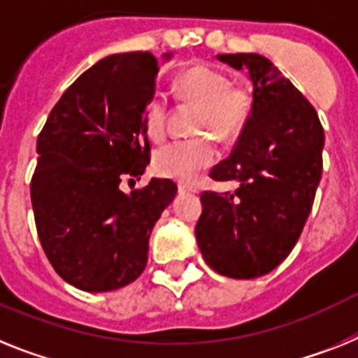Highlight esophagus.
Returning a JSON list of instances; mask_svg holds the SVG:
<instances>
[{"label":"esophagus","instance_id":"1","mask_svg":"<svg viewBox=\"0 0 358 358\" xmlns=\"http://www.w3.org/2000/svg\"><path fill=\"white\" fill-rule=\"evenodd\" d=\"M178 192L180 194H192V192H196V189L189 187V185H178Z\"/></svg>","mask_w":358,"mask_h":358}]
</instances>
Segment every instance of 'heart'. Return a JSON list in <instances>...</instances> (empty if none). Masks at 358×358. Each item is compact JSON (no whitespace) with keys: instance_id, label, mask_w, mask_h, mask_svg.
Returning <instances> with one entry per match:
<instances>
[{"instance_id":"obj_1","label":"heart","mask_w":358,"mask_h":358,"mask_svg":"<svg viewBox=\"0 0 358 358\" xmlns=\"http://www.w3.org/2000/svg\"><path fill=\"white\" fill-rule=\"evenodd\" d=\"M176 92L187 101L200 102L198 131L213 133L222 141H231L243 129L250 113L252 99L245 88L231 86L222 70L207 63H196L176 77ZM145 131L160 141L167 129V101L155 95L144 111ZM217 158L213 138L201 136L192 141H176L166 144L155 153L153 167L157 175L182 183L196 182Z\"/></svg>"}]
</instances>
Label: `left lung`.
<instances>
[{
  "instance_id": "8db88e82",
  "label": "left lung",
  "mask_w": 358,
  "mask_h": 358,
  "mask_svg": "<svg viewBox=\"0 0 358 358\" xmlns=\"http://www.w3.org/2000/svg\"><path fill=\"white\" fill-rule=\"evenodd\" d=\"M252 80V108L231 157L210 171L236 192H203L196 223L207 265L232 279H254L287 259L312 210L322 175L324 131L317 111L259 54H220Z\"/></svg>"
}]
</instances>
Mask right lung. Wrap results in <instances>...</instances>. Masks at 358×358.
Returning <instances> with one entry per match:
<instances>
[{
    "label": "right lung",
    "mask_w": 358,
    "mask_h": 358,
    "mask_svg": "<svg viewBox=\"0 0 358 358\" xmlns=\"http://www.w3.org/2000/svg\"><path fill=\"white\" fill-rule=\"evenodd\" d=\"M157 76L149 52L101 59L63 93L37 136L30 183L37 234L55 272L79 290L135 281L155 223L178 191L160 178L120 191L124 178H138L149 164L144 111Z\"/></svg>",
    "instance_id": "1"
}]
</instances>
